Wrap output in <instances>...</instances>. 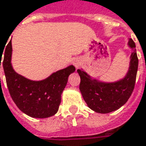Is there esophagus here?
<instances>
[{"label":"esophagus","instance_id":"esophagus-1","mask_svg":"<svg viewBox=\"0 0 146 146\" xmlns=\"http://www.w3.org/2000/svg\"><path fill=\"white\" fill-rule=\"evenodd\" d=\"M73 64L76 68H77L79 66V65H80V62H79V60H73Z\"/></svg>","mask_w":146,"mask_h":146}]
</instances>
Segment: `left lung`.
Returning a JSON list of instances; mask_svg holds the SVG:
<instances>
[{
  "label": "left lung",
  "instance_id": "8db88e82",
  "mask_svg": "<svg viewBox=\"0 0 146 146\" xmlns=\"http://www.w3.org/2000/svg\"><path fill=\"white\" fill-rule=\"evenodd\" d=\"M128 44L133 50L130 56V66L126 76L115 83H104L92 80L85 72L77 70L80 77V91L88 107L94 111L106 114L120 108L133 92L137 76L138 58L135 42L132 38Z\"/></svg>",
  "mask_w": 146,
  "mask_h": 146
}]
</instances>
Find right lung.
Here are the masks:
<instances>
[{"mask_svg": "<svg viewBox=\"0 0 146 146\" xmlns=\"http://www.w3.org/2000/svg\"><path fill=\"white\" fill-rule=\"evenodd\" d=\"M5 47V50H3L5 51L3 69L9 93L17 108L33 118L44 119L55 115L58 111L61 95L66 88L68 77L75 71V67L70 66L53 73L43 80H30L16 73L13 69L11 40Z\"/></svg>", "mask_w": 146, "mask_h": 146, "instance_id": "add662e5", "label": "right lung"}]
</instances>
